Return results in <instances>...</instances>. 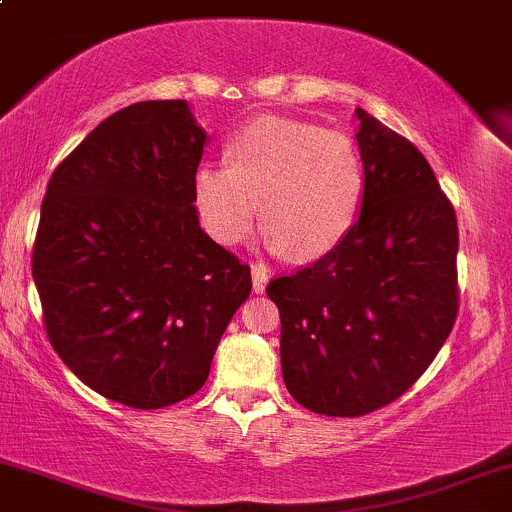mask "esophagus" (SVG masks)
<instances>
[{
  "instance_id": "obj_1",
  "label": "esophagus",
  "mask_w": 512,
  "mask_h": 512,
  "mask_svg": "<svg viewBox=\"0 0 512 512\" xmlns=\"http://www.w3.org/2000/svg\"><path fill=\"white\" fill-rule=\"evenodd\" d=\"M267 281H269L267 264H262V262L252 264V291L262 293L264 289H267Z\"/></svg>"
}]
</instances>
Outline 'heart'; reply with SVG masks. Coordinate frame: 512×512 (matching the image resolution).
Masks as SVG:
<instances>
[{
	"label": "heart",
	"mask_w": 512,
	"mask_h": 512,
	"mask_svg": "<svg viewBox=\"0 0 512 512\" xmlns=\"http://www.w3.org/2000/svg\"><path fill=\"white\" fill-rule=\"evenodd\" d=\"M366 199V163L349 134L262 115L226 144V163H202L195 204L216 243H245L260 221L269 245L313 262L344 243Z\"/></svg>",
	"instance_id": "1"
}]
</instances>
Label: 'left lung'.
Returning a JSON list of instances; mask_svg holds the SVG:
<instances>
[{
	"instance_id": "8db88e82",
	"label": "left lung",
	"mask_w": 512,
	"mask_h": 512,
	"mask_svg": "<svg viewBox=\"0 0 512 512\" xmlns=\"http://www.w3.org/2000/svg\"><path fill=\"white\" fill-rule=\"evenodd\" d=\"M356 117L366 163L356 226L330 255L267 284L284 383L325 416H363L402 397L460 310L455 207L409 139L366 110Z\"/></svg>"
}]
</instances>
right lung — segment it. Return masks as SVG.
Masks as SVG:
<instances>
[{
	"label": "right lung",
	"mask_w": 512,
	"mask_h": 512,
	"mask_svg": "<svg viewBox=\"0 0 512 512\" xmlns=\"http://www.w3.org/2000/svg\"><path fill=\"white\" fill-rule=\"evenodd\" d=\"M204 142L185 101L127 105L55 168L40 207L33 281L52 349L132 409L195 395L252 291L192 207Z\"/></svg>",
	"instance_id": "obj_1"
}]
</instances>
